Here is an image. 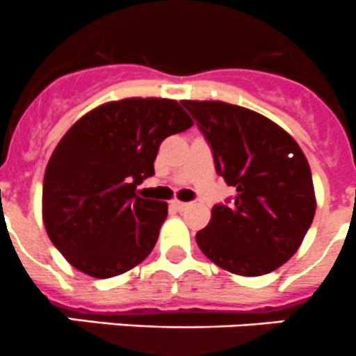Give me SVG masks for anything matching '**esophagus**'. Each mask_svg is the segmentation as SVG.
Listing matches in <instances>:
<instances>
[{
	"instance_id": "34e87169",
	"label": "esophagus",
	"mask_w": 356,
	"mask_h": 356,
	"mask_svg": "<svg viewBox=\"0 0 356 356\" xmlns=\"http://www.w3.org/2000/svg\"><path fill=\"white\" fill-rule=\"evenodd\" d=\"M171 206H173L177 211H183V209H186V207H188V204L181 202V200H173V202H171Z\"/></svg>"
}]
</instances>
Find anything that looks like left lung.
<instances>
[{"label":"left lung","mask_w":356,"mask_h":356,"mask_svg":"<svg viewBox=\"0 0 356 356\" xmlns=\"http://www.w3.org/2000/svg\"><path fill=\"white\" fill-rule=\"evenodd\" d=\"M209 143L216 173L234 197L216 204L197 232L200 251L232 273L273 272L301 245L313 216L315 192L308 161L289 133L238 105L183 100Z\"/></svg>","instance_id":"1"}]
</instances>
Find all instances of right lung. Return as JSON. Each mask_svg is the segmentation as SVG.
Returning <instances> with one entry per match:
<instances>
[{"mask_svg": "<svg viewBox=\"0 0 356 356\" xmlns=\"http://www.w3.org/2000/svg\"><path fill=\"white\" fill-rule=\"evenodd\" d=\"M166 98H126L88 112L60 140L43 181V221L63 258L111 279L142 263L168 216L163 200L136 186L154 175L164 138L192 126Z\"/></svg>", "mask_w": 356, "mask_h": 356, "instance_id": "obj_1", "label": "right lung"}]
</instances>
